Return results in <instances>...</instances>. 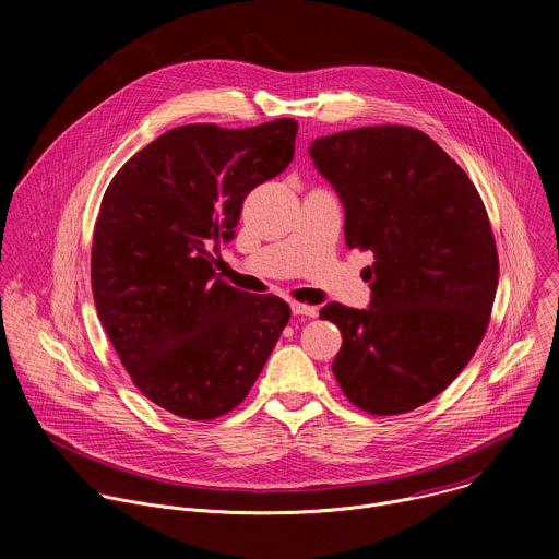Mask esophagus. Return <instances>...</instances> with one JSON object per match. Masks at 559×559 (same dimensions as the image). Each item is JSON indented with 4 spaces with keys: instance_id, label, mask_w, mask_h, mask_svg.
<instances>
[{
    "instance_id": "esophagus-1",
    "label": "esophagus",
    "mask_w": 559,
    "mask_h": 559,
    "mask_svg": "<svg viewBox=\"0 0 559 559\" xmlns=\"http://www.w3.org/2000/svg\"><path fill=\"white\" fill-rule=\"evenodd\" d=\"M289 307H292V311H294L296 316H309V318L318 316V307H313V305H305V302L292 300V302H289Z\"/></svg>"
}]
</instances>
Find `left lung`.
<instances>
[{
	"mask_svg": "<svg viewBox=\"0 0 559 559\" xmlns=\"http://www.w3.org/2000/svg\"><path fill=\"white\" fill-rule=\"evenodd\" d=\"M309 154L345 205L347 248L376 259L369 309H321L343 334L332 371L371 416L414 412L468 365L491 321L500 263L483 197L409 126L336 132Z\"/></svg>",
	"mask_w": 559,
	"mask_h": 559,
	"instance_id": "1",
	"label": "left lung"
}]
</instances>
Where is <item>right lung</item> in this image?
I'll return each instance as SVG.
<instances>
[{"label":"right lung","mask_w":559,"mask_h":559,"mask_svg":"<svg viewBox=\"0 0 559 559\" xmlns=\"http://www.w3.org/2000/svg\"><path fill=\"white\" fill-rule=\"evenodd\" d=\"M298 123H188L156 136L102 199L91 283L99 321L134 386L186 420L246 401L289 305L216 278L210 254L236 234L246 197L294 158Z\"/></svg>","instance_id":"1"}]
</instances>
